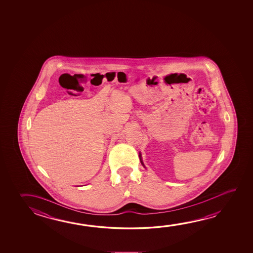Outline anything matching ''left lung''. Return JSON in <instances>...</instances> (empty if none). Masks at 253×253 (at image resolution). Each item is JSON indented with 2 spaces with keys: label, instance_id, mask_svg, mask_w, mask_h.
I'll use <instances>...</instances> for the list:
<instances>
[{
  "label": "left lung",
  "instance_id": "8db88e82",
  "mask_svg": "<svg viewBox=\"0 0 253 253\" xmlns=\"http://www.w3.org/2000/svg\"><path fill=\"white\" fill-rule=\"evenodd\" d=\"M139 158H140L141 164H142V165H143V166L145 167V165H144V163H143V161H142V160H141V154H140V153H139Z\"/></svg>",
  "mask_w": 253,
  "mask_h": 253
}]
</instances>
